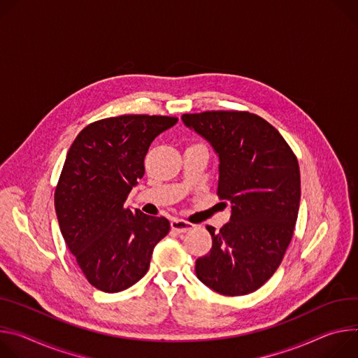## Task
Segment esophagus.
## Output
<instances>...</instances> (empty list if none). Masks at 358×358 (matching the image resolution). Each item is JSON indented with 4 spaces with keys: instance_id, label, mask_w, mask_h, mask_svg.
Masks as SVG:
<instances>
[{
    "instance_id": "obj_1",
    "label": "esophagus",
    "mask_w": 358,
    "mask_h": 358,
    "mask_svg": "<svg viewBox=\"0 0 358 358\" xmlns=\"http://www.w3.org/2000/svg\"><path fill=\"white\" fill-rule=\"evenodd\" d=\"M193 226L194 224H192V223H189L186 220H182V219H173L171 222V229L173 231H176V233H186L187 230L193 229Z\"/></svg>"
}]
</instances>
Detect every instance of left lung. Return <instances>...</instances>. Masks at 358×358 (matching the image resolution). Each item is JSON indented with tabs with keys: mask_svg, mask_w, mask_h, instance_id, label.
Instances as JSON below:
<instances>
[{
	"mask_svg": "<svg viewBox=\"0 0 358 358\" xmlns=\"http://www.w3.org/2000/svg\"><path fill=\"white\" fill-rule=\"evenodd\" d=\"M182 122L217 155V194L230 203L229 222L219 231L208 226L213 245L196 260V275L219 294H249L274 274L293 237L300 206L297 159L255 113H186Z\"/></svg>",
	"mask_w": 358,
	"mask_h": 358,
	"instance_id": "left-lung-1",
	"label": "left lung"
}]
</instances>
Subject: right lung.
<instances>
[{
	"label": "right lung",
	"mask_w": 358,
	"mask_h": 358,
	"mask_svg": "<svg viewBox=\"0 0 358 358\" xmlns=\"http://www.w3.org/2000/svg\"><path fill=\"white\" fill-rule=\"evenodd\" d=\"M176 117L122 115L88 125L71 145L55 190V212L69 252L101 292H122L146 274L171 223L125 208L145 173L152 141Z\"/></svg>",
	"instance_id": "obj_1"
}]
</instances>
